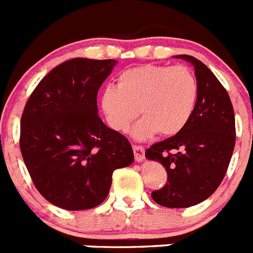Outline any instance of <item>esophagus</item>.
I'll list each match as a JSON object with an SVG mask.
<instances>
[{"instance_id": "esophagus-1", "label": "esophagus", "mask_w": 253, "mask_h": 253, "mask_svg": "<svg viewBox=\"0 0 253 253\" xmlns=\"http://www.w3.org/2000/svg\"><path fill=\"white\" fill-rule=\"evenodd\" d=\"M132 149H133V154H135V159H136L137 162H143L145 149H144L143 146H140V145H133Z\"/></svg>"}]
</instances>
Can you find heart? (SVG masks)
<instances>
[{"label": "heart", "mask_w": 253, "mask_h": 253, "mask_svg": "<svg viewBox=\"0 0 253 253\" xmlns=\"http://www.w3.org/2000/svg\"><path fill=\"white\" fill-rule=\"evenodd\" d=\"M197 95V81L188 68L145 64L122 72L117 86L105 87L100 107L117 132H126L137 114L144 116L132 136L146 140L157 132L179 133L194 112Z\"/></svg>", "instance_id": "b5f03b06"}]
</instances>
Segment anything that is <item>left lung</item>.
Returning a JSON list of instances; mask_svg holds the SVG:
<instances>
[{"instance_id": "obj_1", "label": "left lung", "mask_w": 253, "mask_h": 253, "mask_svg": "<svg viewBox=\"0 0 253 253\" xmlns=\"http://www.w3.org/2000/svg\"><path fill=\"white\" fill-rule=\"evenodd\" d=\"M175 58L194 67V112L179 133L150 146L145 157L167 171L166 185L152 193L153 201L169 209H186L206 201L221 184L234 150L235 118L230 97L215 74L194 56Z\"/></svg>"}]
</instances>
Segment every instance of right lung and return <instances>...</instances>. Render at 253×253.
I'll return each mask as SVG.
<instances>
[{
    "label": "right lung",
    "instance_id": "right-lung-1",
    "mask_svg": "<svg viewBox=\"0 0 253 253\" xmlns=\"http://www.w3.org/2000/svg\"><path fill=\"white\" fill-rule=\"evenodd\" d=\"M117 60L76 58L55 67L25 104L20 150L44 199L69 211L94 209L112 175L130 166V141L97 116V91Z\"/></svg>",
    "mask_w": 253,
    "mask_h": 253
}]
</instances>
